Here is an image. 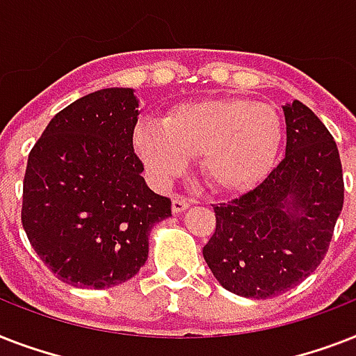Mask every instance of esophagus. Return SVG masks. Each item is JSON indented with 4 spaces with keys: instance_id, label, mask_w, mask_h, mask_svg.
<instances>
[{
    "instance_id": "1",
    "label": "esophagus",
    "mask_w": 356,
    "mask_h": 356,
    "mask_svg": "<svg viewBox=\"0 0 356 356\" xmlns=\"http://www.w3.org/2000/svg\"><path fill=\"white\" fill-rule=\"evenodd\" d=\"M188 207H190L188 200H184V197H181V195L173 197V201H172V212H173V214H181V212L186 211Z\"/></svg>"
}]
</instances>
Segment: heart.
Here are the masks:
<instances>
[{"mask_svg": "<svg viewBox=\"0 0 356 356\" xmlns=\"http://www.w3.org/2000/svg\"><path fill=\"white\" fill-rule=\"evenodd\" d=\"M282 122L275 107L248 97H211L170 108L162 125L140 123L134 151L153 181L166 184L200 156L201 175L225 194L254 188L281 149Z\"/></svg>", "mask_w": 356, "mask_h": 356, "instance_id": "1", "label": "heart"}]
</instances>
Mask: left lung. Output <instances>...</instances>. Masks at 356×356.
I'll return each mask as SVG.
<instances>
[{"instance_id":"8db88e82","label":"left lung","mask_w":356,"mask_h":356,"mask_svg":"<svg viewBox=\"0 0 356 356\" xmlns=\"http://www.w3.org/2000/svg\"><path fill=\"white\" fill-rule=\"evenodd\" d=\"M284 159L238 200L214 207L216 231L203 257L225 290L275 298L320 266L343 207L340 153L321 120L286 103Z\"/></svg>"}]
</instances>
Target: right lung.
<instances>
[{"label": "right lung", "instance_id": "add662e5", "mask_svg": "<svg viewBox=\"0 0 356 356\" xmlns=\"http://www.w3.org/2000/svg\"><path fill=\"white\" fill-rule=\"evenodd\" d=\"M133 88L81 97L47 123L31 149L22 223L42 262L77 288H111L145 264L149 233L172 201L145 184L133 149Z\"/></svg>", "mask_w": 356, "mask_h": 356}]
</instances>
